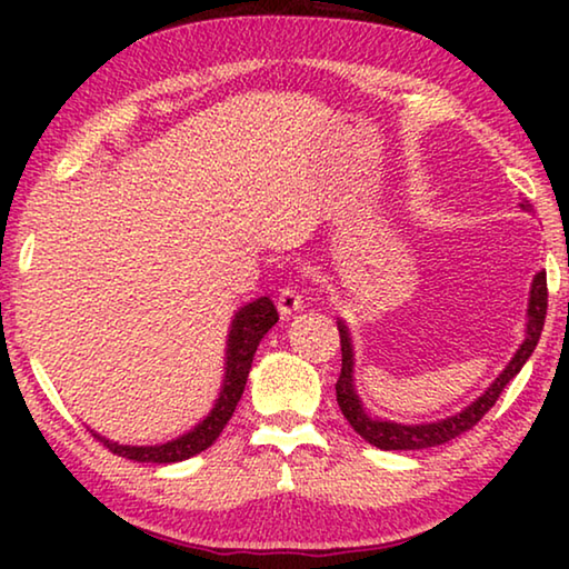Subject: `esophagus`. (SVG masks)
<instances>
[{
	"mask_svg": "<svg viewBox=\"0 0 569 569\" xmlns=\"http://www.w3.org/2000/svg\"><path fill=\"white\" fill-rule=\"evenodd\" d=\"M276 303H278V311L283 316H291L293 311H298V308H303V296L296 286H286L278 291Z\"/></svg>",
	"mask_w": 569,
	"mask_h": 569,
	"instance_id": "obj_1",
	"label": "esophagus"
}]
</instances>
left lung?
Listing matches in <instances>:
<instances>
[{
    "instance_id": "obj_1",
    "label": "left lung",
    "mask_w": 569,
    "mask_h": 569,
    "mask_svg": "<svg viewBox=\"0 0 569 569\" xmlns=\"http://www.w3.org/2000/svg\"><path fill=\"white\" fill-rule=\"evenodd\" d=\"M525 210L532 206L522 203ZM545 316H547V273L539 271L532 281V296H529V323H527V339L519 346V351L515 353V359L509 361L507 369L499 373V379L489 387L481 397L467 407L457 417H449L445 421L437 423H419V427H401V423H391V421H381V419H371L369 413L363 411L359 397L353 393V353H351V339L346 326L339 323V336H341V373L339 381H336V401L343 411V417L349 419L353 431L369 441V445L379 447V449H429V447H439L447 445V441L457 439L459 435H465L471 427H477L481 417L495 407L499 393L505 391V387L512 381L519 369H522L525 361L532 356L535 346L542 336V326H545Z\"/></svg>"
}]
</instances>
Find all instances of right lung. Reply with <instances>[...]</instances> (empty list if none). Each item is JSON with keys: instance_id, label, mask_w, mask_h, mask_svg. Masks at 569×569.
I'll list each match as a JSON object with an SVG mask.
<instances>
[{"instance_id": "1", "label": "right lung", "mask_w": 569, "mask_h": 569, "mask_svg": "<svg viewBox=\"0 0 569 569\" xmlns=\"http://www.w3.org/2000/svg\"><path fill=\"white\" fill-rule=\"evenodd\" d=\"M276 321H278V311L271 298L266 296L243 306L236 313L233 326H230V336H228V361H226L228 371H226L223 391H220V399L216 403V409L210 411V417L200 421L190 435L180 437L176 441H168V445H156V447H124L100 435H92V437L102 441V447H108L112 455L134 459V461H152V465H170V461H182L188 457L200 455V451H206L220 437V431L226 429L230 417H233L238 401L243 397L250 363H253V353Z\"/></svg>"}]
</instances>
